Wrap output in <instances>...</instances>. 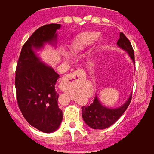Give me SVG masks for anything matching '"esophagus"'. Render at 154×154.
I'll list each match as a JSON object with an SVG mask.
<instances>
[{
  "instance_id": "1",
  "label": "esophagus",
  "mask_w": 154,
  "mask_h": 154,
  "mask_svg": "<svg viewBox=\"0 0 154 154\" xmlns=\"http://www.w3.org/2000/svg\"><path fill=\"white\" fill-rule=\"evenodd\" d=\"M85 78V73L82 69H77L73 73L67 75L62 79L60 83V89L62 92H67L76 82H78L81 80Z\"/></svg>"
}]
</instances>
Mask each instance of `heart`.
<instances>
[{"label": "heart", "mask_w": 154, "mask_h": 154, "mask_svg": "<svg viewBox=\"0 0 154 154\" xmlns=\"http://www.w3.org/2000/svg\"><path fill=\"white\" fill-rule=\"evenodd\" d=\"M101 34L100 32L97 31H91V32H85L80 34L79 35L77 36L73 42L70 45L71 53L73 54H77L81 53L88 47H92L97 42ZM62 56L64 59L67 60L69 58V55L68 53L64 52L62 54Z\"/></svg>", "instance_id": "b5f03b06"}]
</instances>
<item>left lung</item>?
I'll list each match as a JSON object with an SVG mask.
<instances>
[{
  "mask_svg": "<svg viewBox=\"0 0 154 154\" xmlns=\"http://www.w3.org/2000/svg\"><path fill=\"white\" fill-rule=\"evenodd\" d=\"M117 45L123 51H125L134 63V53L131 42L126 37L124 34L120 32ZM122 106L117 108H109L103 106L100 102L98 97L96 95L94 100L90 105L81 107L82 117L84 121L88 127L96 130L106 129L114 124L121 116L124 113L131 101V96Z\"/></svg>",
  "mask_w": 154,
  "mask_h": 154,
  "instance_id": "left-lung-1",
  "label": "left lung"
}]
</instances>
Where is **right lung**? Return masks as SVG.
Masks as SVG:
<instances>
[{
    "mask_svg": "<svg viewBox=\"0 0 154 154\" xmlns=\"http://www.w3.org/2000/svg\"><path fill=\"white\" fill-rule=\"evenodd\" d=\"M61 24L42 26L22 47L16 65L15 85L20 110L27 122L44 133L58 129L62 112L57 105L55 84L59 75L36 54L45 43L55 45Z\"/></svg>",
    "mask_w": 154,
    "mask_h": 154,
    "instance_id": "right-lung-1",
    "label": "right lung"
}]
</instances>
